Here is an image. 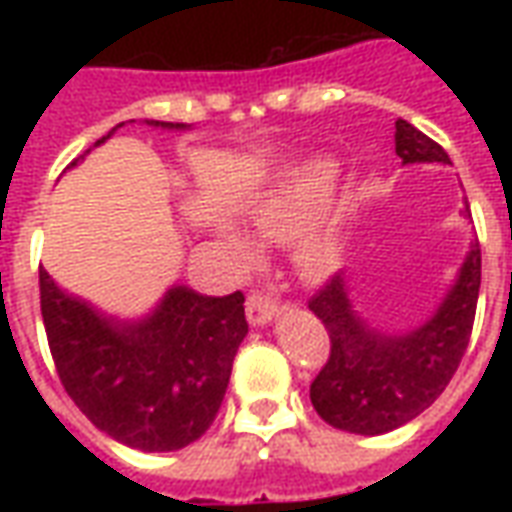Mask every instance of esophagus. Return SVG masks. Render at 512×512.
Returning <instances> with one entry per match:
<instances>
[{"mask_svg": "<svg viewBox=\"0 0 512 512\" xmlns=\"http://www.w3.org/2000/svg\"><path fill=\"white\" fill-rule=\"evenodd\" d=\"M274 315H279V304L268 293L263 290H252L249 293V299H246V318L249 323H255V326H263L268 323Z\"/></svg>", "mask_w": 512, "mask_h": 512, "instance_id": "esophagus-1", "label": "esophagus"}]
</instances>
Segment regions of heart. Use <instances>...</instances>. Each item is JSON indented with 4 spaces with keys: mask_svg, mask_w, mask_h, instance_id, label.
<instances>
[{
    "mask_svg": "<svg viewBox=\"0 0 512 512\" xmlns=\"http://www.w3.org/2000/svg\"><path fill=\"white\" fill-rule=\"evenodd\" d=\"M337 167L326 158H310L299 167H293L279 180V186L266 200H260L252 211L255 233L266 241L288 238L299 230L304 216L332 191ZM233 249L241 257L252 255V249L241 238H233ZM296 263L301 274L310 279H323L332 274L340 263V244L332 233H310L304 235L296 246Z\"/></svg>",
    "mask_w": 512,
    "mask_h": 512,
    "instance_id": "1",
    "label": "heart"
}]
</instances>
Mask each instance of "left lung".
Here are the masks:
<instances>
[{
  "instance_id": "left-lung-1",
  "label": "left lung",
  "mask_w": 512,
  "mask_h": 512,
  "mask_svg": "<svg viewBox=\"0 0 512 512\" xmlns=\"http://www.w3.org/2000/svg\"><path fill=\"white\" fill-rule=\"evenodd\" d=\"M395 153L403 164H450L444 147L406 120L395 123ZM480 266V244L474 241L439 310L408 334L367 329L351 307L343 277L315 290L310 310L332 340L329 359L310 386V400L321 419L348 433L378 436L422 414L450 384L469 345Z\"/></svg>"
}]
</instances>
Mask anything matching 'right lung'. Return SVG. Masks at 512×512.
Returning a JSON list of instances; mask_svg holds the SVG:
<instances>
[{
	"instance_id": "1",
	"label": "right lung",
	"mask_w": 512,
	"mask_h": 512,
	"mask_svg": "<svg viewBox=\"0 0 512 512\" xmlns=\"http://www.w3.org/2000/svg\"><path fill=\"white\" fill-rule=\"evenodd\" d=\"M147 126L186 128L158 120ZM40 312L68 397L95 428L142 452L180 450L211 428L249 332L241 290L219 299L175 285L147 318L115 321L57 288L46 268Z\"/></svg>"
}]
</instances>
